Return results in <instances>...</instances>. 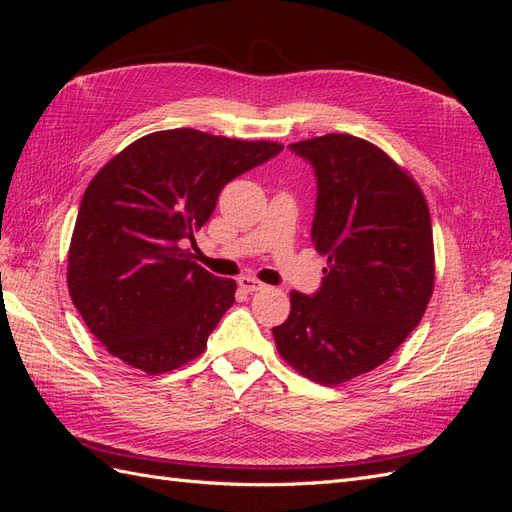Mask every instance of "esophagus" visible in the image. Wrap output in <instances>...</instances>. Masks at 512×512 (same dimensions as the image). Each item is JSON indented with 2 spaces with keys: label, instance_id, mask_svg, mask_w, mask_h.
Listing matches in <instances>:
<instances>
[{
  "label": "esophagus",
  "instance_id": "34e87169",
  "mask_svg": "<svg viewBox=\"0 0 512 512\" xmlns=\"http://www.w3.org/2000/svg\"><path fill=\"white\" fill-rule=\"evenodd\" d=\"M239 286H241L245 292H258V290H265V288H267L262 282L254 280V277H241Z\"/></svg>",
  "mask_w": 512,
  "mask_h": 512
}]
</instances>
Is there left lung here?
<instances>
[{"label": "left lung", "instance_id": "obj_1", "mask_svg": "<svg viewBox=\"0 0 512 512\" xmlns=\"http://www.w3.org/2000/svg\"><path fill=\"white\" fill-rule=\"evenodd\" d=\"M314 168L312 243L329 258L320 288L290 292L273 337L282 359L324 386L376 369L418 327L433 290L425 198L382 149L350 134L290 145Z\"/></svg>", "mask_w": 512, "mask_h": 512}]
</instances>
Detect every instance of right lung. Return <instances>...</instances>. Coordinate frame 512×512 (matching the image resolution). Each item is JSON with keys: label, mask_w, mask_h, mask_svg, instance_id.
Returning <instances> with one entry per match:
<instances>
[{"label": "right lung", "mask_w": 512, "mask_h": 512, "mask_svg": "<svg viewBox=\"0 0 512 512\" xmlns=\"http://www.w3.org/2000/svg\"><path fill=\"white\" fill-rule=\"evenodd\" d=\"M282 149L162 130L138 138L91 179L74 224L68 288L108 352L149 376L203 354L237 284L196 265L183 247L228 181Z\"/></svg>", "instance_id": "obj_1"}]
</instances>
